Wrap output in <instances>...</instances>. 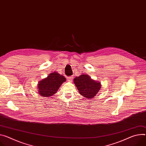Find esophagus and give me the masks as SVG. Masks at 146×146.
I'll use <instances>...</instances> for the list:
<instances>
[{"instance_id": "1", "label": "esophagus", "mask_w": 146, "mask_h": 146, "mask_svg": "<svg viewBox=\"0 0 146 146\" xmlns=\"http://www.w3.org/2000/svg\"><path fill=\"white\" fill-rule=\"evenodd\" d=\"M73 78V77H72V76H70V77H69L68 79V80H69V81L71 82V81H72Z\"/></svg>"}]
</instances>
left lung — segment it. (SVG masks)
Segmentation results:
<instances>
[{"instance_id": "left-lung-1", "label": "left lung", "mask_w": 146, "mask_h": 146, "mask_svg": "<svg viewBox=\"0 0 146 146\" xmlns=\"http://www.w3.org/2000/svg\"><path fill=\"white\" fill-rule=\"evenodd\" d=\"M73 82L79 93L87 98L91 99L95 97L101 88L100 82L93 80L86 74L76 77Z\"/></svg>"}]
</instances>
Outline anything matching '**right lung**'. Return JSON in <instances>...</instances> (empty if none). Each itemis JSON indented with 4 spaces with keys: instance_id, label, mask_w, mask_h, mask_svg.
Masks as SVG:
<instances>
[{
    "instance_id": "obj_1",
    "label": "right lung",
    "mask_w": 146,
    "mask_h": 146,
    "mask_svg": "<svg viewBox=\"0 0 146 146\" xmlns=\"http://www.w3.org/2000/svg\"><path fill=\"white\" fill-rule=\"evenodd\" d=\"M66 81V78L56 72L51 73L47 77L38 82V94L42 97H49L56 93L63 83Z\"/></svg>"
}]
</instances>
